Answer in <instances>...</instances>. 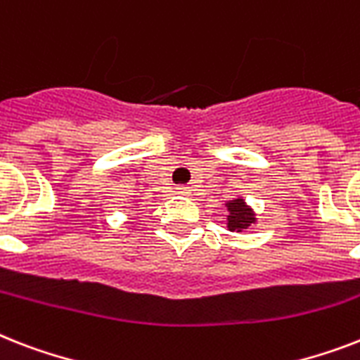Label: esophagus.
<instances>
[{"label": "esophagus", "mask_w": 360, "mask_h": 360, "mask_svg": "<svg viewBox=\"0 0 360 360\" xmlns=\"http://www.w3.org/2000/svg\"><path fill=\"white\" fill-rule=\"evenodd\" d=\"M177 190H179V194H188V192H190L188 186H179Z\"/></svg>", "instance_id": "obj_1"}]
</instances>
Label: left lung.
<instances>
[{
  "mask_svg": "<svg viewBox=\"0 0 360 360\" xmlns=\"http://www.w3.org/2000/svg\"><path fill=\"white\" fill-rule=\"evenodd\" d=\"M227 209H229V218H227V227L231 231H242L248 229V227L255 221V216L246 207L244 200H235L227 203Z\"/></svg>",
  "mask_w": 360,
  "mask_h": 360,
  "instance_id": "1",
  "label": "left lung"
}]
</instances>
